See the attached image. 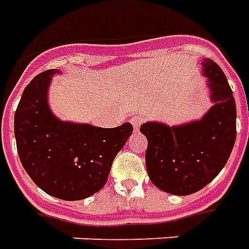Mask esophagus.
Here are the masks:
<instances>
[{
  "label": "esophagus",
  "mask_w": 249,
  "mask_h": 249,
  "mask_svg": "<svg viewBox=\"0 0 249 249\" xmlns=\"http://www.w3.org/2000/svg\"><path fill=\"white\" fill-rule=\"evenodd\" d=\"M142 122H143V118L139 115H135L133 119H131V123H133V127L135 131H138L139 127H141V124H142Z\"/></svg>",
  "instance_id": "obj_1"
}]
</instances>
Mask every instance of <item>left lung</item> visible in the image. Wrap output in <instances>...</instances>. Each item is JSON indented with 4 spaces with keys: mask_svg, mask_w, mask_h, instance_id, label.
Returning <instances> with one entry per match:
<instances>
[{
    "mask_svg": "<svg viewBox=\"0 0 249 249\" xmlns=\"http://www.w3.org/2000/svg\"><path fill=\"white\" fill-rule=\"evenodd\" d=\"M213 106L201 119L169 126L150 121L141 126L147 138L146 169L158 189L193 195L217 177L236 141V103L228 80L213 60H201Z\"/></svg>",
    "mask_w": 249,
    "mask_h": 249,
    "instance_id": "1",
    "label": "left lung"
}]
</instances>
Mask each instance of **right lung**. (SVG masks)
<instances>
[{
	"label": "right lung",
	"mask_w": 249,
	"mask_h": 249,
	"mask_svg": "<svg viewBox=\"0 0 249 249\" xmlns=\"http://www.w3.org/2000/svg\"><path fill=\"white\" fill-rule=\"evenodd\" d=\"M59 70L37 75L22 92L15 114L18 157L32 181L60 200H84L107 182L111 165L133 133L131 123L102 128L61 121L48 103Z\"/></svg>",
	"instance_id": "1"
}]
</instances>
